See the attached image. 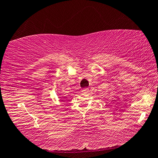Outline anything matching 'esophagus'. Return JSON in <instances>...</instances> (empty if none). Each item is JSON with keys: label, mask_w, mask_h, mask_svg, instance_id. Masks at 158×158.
Here are the masks:
<instances>
[{"label": "esophagus", "mask_w": 158, "mask_h": 158, "mask_svg": "<svg viewBox=\"0 0 158 158\" xmlns=\"http://www.w3.org/2000/svg\"><path fill=\"white\" fill-rule=\"evenodd\" d=\"M89 88H87V87L84 88L82 89V93H89Z\"/></svg>", "instance_id": "1"}]
</instances>
